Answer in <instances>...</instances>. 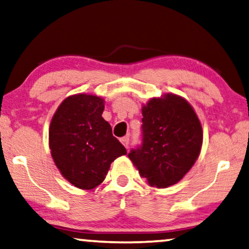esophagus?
<instances>
[{"label": "esophagus", "instance_id": "1", "mask_svg": "<svg viewBox=\"0 0 249 249\" xmlns=\"http://www.w3.org/2000/svg\"><path fill=\"white\" fill-rule=\"evenodd\" d=\"M121 142L123 144H124L125 148H128V144H130V137H123L121 139Z\"/></svg>", "mask_w": 249, "mask_h": 249}]
</instances>
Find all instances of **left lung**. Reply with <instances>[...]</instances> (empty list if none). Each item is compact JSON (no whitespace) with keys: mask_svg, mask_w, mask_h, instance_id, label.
I'll use <instances>...</instances> for the list:
<instances>
[{"mask_svg":"<svg viewBox=\"0 0 249 249\" xmlns=\"http://www.w3.org/2000/svg\"><path fill=\"white\" fill-rule=\"evenodd\" d=\"M142 144L128 158L149 185L167 188L194 166L203 128L191 105L177 94L152 98L142 107Z\"/></svg>","mask_w":249,"mask_h":249,"instance_id":"left-lung-1","label":"left lung"}]
</instances>
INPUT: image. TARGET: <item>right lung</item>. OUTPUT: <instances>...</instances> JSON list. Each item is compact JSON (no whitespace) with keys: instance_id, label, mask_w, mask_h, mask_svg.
Listing matches in <instances>:
<instances>
[{"instance_id":"add662e5","label":"right lung","mask_w":249,"mask_h":249,"mask_svg":"<svg viewBox=\"0 0 249 249\" xmlns=\"http://www.w3.org/2000/svg\"><path fill=\"white\" fill-rule=\"evenodd\" d=\"M104 109L105 100L100 97L74 94L61 102L50 124L53 160L62 177L83 190L102 183L112 161L126 155L102 117Z\"/></svg>"}]
</instances>
